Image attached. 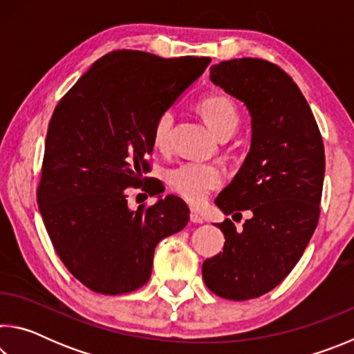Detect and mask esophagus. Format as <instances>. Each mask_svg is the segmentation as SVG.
<instances>
[{
  "mask_svg": "<svg viewBox=\"0 0 354 354\" xmlns=\"http://www.w3.org/2000/svg\"><path fill=\"white\" fill-rule=\"evenodd\" d=\"M190 221L192 223H203V217L200 215L198 211H195V209H190Z\"/></svg>",
  "mask_w": 354,
  "mask_h": 354,
  "instance_id": "obj_1",
  "label": "esophagus"
}]
</instances>
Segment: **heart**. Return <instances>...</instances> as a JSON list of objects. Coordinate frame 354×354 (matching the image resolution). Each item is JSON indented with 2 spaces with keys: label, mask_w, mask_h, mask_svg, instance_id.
<instances>
[{
  "label": "heart",
  "mask_w": 354,
  "mask_h": 354,
  "mask_svg": "<svg viewBox=\"0 0 354 354\" xmlns=\"http://www.w3.org/2000/svg\"><path fill=\"white\" fill-rule=\"evenodd\" d=\"M198 109L221 139L234 133L241 117L234 101L225 95H207L198 101ZM175 127V111L165 109L153 124V143L160 151H167L171 145V133ZM225 181V171L217 164L187 160L167 171V184L185 201L200 205L212 190L218 189Z\"/></svg>",
  "instance_id": "heart-1"
}]
</instances>
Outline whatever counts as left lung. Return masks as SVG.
<instances>
[{
    "mask_svg": "<svg viewBox=\"0 0 354 354\" xmlns=\"http://www.w3.org/2000/svg\"><path fill=\"white\" fill-rule=\"evenodd\" d=\"M211 81L248 107L251 149L215 200L226 215L251 212L242 230L217 223L223 253L203 262L215 295L234 301L270 292L303 256L320 217L325 148L306 98L277 64L242 57L215 64Z\"/></svg>",
    "mask_w": 354,
    "mask_h": 354,
    "instance_id": "8db88e82",
    "label": "left lung"
}]
</instances>
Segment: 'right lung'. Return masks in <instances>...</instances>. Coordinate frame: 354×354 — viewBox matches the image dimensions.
Masks as SVG:
<instances>
[{"label":"right lung","instance_id":"right-lung-1","mask_svg":"<svg viewBox=\"0 0 354 354\" xmlns=\"http://www.w3.org/2000/svg\"><path fill=\"white\" fill-rule=\"evenodd\" d=\"M209 62L111 51L53 112L37 203L57 256L91 290L123 295L140 289L151 277L156 245L187 225L190 211L179 196L131 211L124 190L162 192L158 179L142 176L151 170L153 124Z\"/></svg>","mask_w":354,"mask_h":354}]
</instances>
